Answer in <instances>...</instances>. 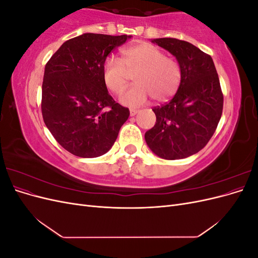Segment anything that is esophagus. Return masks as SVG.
<instances>
[{
  "mask_svg": "<svg viewBox=\"0 0 258 258\" xmlns=\"http://www.w3.org/2000/svg\"><path fill=\"white\" fill-rule=\"evenodd\" d=\"M138 113H139L138 110H134V108H131L130 110V116H136Z\"/></svg>",
  "mask_w": 258,
  "mask_h": 258,
  "instance_id": "1",
  "label": "esophagus"
}]
</instances>
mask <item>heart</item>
Returning a JSON list of instances; mask_svg holds the SVG:
<instances>
[{"instance_id": "heart-1", "label": "heart", "mask_w": 258, "mask_h": 258, "mask_svg": "<svg viewBox=\"0 0 258 258\" xmlns=\"http://www.w3.org/2000/svg\"><path fill=\"white\" fill-rule=\"evenodd\" d=\"M130 75H134L137 84L120 101L131 107L146 103L151 97L157 102L168 101L177 92L182 82L178 62L150 43H140L123 49L120 61L107 58L103 62V83L116 96L127 89Z\"/></svg>"}]
</instances>
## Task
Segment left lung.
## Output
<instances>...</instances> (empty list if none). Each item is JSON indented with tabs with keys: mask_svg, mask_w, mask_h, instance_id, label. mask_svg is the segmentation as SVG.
<instances>
[{
	"mask_svg": "<svg viewBox=\"0 0 258 258\" xmlns=\"http://www.w3.org/2000/svg\"><path fill=\"white\" fill-rule=\"evenodd\" d=\"M153 43L175 56L182 82L172 100L153 107L156 123L145 132V141L163 159L189 157L208 144L220 122L224 103L220 79L210 54L192 44L172 37Z\"/></svg>",
	"mask_w": 258,
	"mask_h": 258,
	"instance_id": "1",
	"label": "left lung"
}]
</instances>
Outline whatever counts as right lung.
Returning a JSON list of instances; mask_svg holds the SVG:
<instances>
[{
  "instance_id": "add662e5",
  "label": "right lung",
  "mask_w": 258,
  "mask_h": 258,
  "mask_svg": "<svg viewBox=\"0 0 258 258\" xmlns=\"http://www.w3.org/2000/svg\"><path fill=\"white\" fill-rule=\"evenodd\" d=\"M130 36L85 33L67 41L45 66L43 119L71 154L95 158L110 151L129 108L116 103L102 80V66Z\"/></svg>"
}]
</instances>
